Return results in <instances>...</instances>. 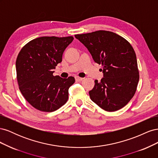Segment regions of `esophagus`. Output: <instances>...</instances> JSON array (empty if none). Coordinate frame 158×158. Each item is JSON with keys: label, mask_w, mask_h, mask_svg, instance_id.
<instances>
[{"label": "esophagus", "mask_w": 158, "mask_h": 158, "mask_svg": "<svg viewBox=\"0 0 158 158\" xmlns=\"http://www.w3.org/2000/svg\"><path fill=\"white\" fill-rule=\"evenodd\" d=\"M75 79H76V81H77V82H80V81H82L83 80L82 78L79 77V76H76Z\"/></svg>", "instance_id": "34e87169"}]
</instances>
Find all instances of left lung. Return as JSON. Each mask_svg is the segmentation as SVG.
Wrapping results in <instances>:
<instances>
[{
    "mask_svg": "<svg viewBox=\"0 0 158 158\" xmlns=\"http://www.w3.org/2000/svg\"><path fill=\"white\" fill-rule=\"evenodd\" d=\"M86 47L94 60L102 65L103 78L95 80L90 99L105 111L121 109L135 95L139 71L136 53L125 38L111 31L99 30L75 35Z\"/></svg>",
    "mask_w": 158,
    "mask_h": 158,
    "instance_id": "left-lung-1",
    "label": "left lung"
}]
</instances>
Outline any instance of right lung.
<instances>
[{
	"label": "right lung",
	"mask_w": 158,
	"mask_h": 158,
	"mask_svg": "<svg viewBox=\"0 0 158 158\" xmlns=\"http://www.w3.org/2000/svg\"><path fill=\"white\" fill-rule=\"evenodd\" d=\"M73 36L41 37L28 42L19 52L16 61V78L23 96L36 109L52 112L64 105L69 89L75 79L53 76L56 66L62 61Z\"/></svg>",
	"instance_id": "right-lung-1"
}]
</instances>
